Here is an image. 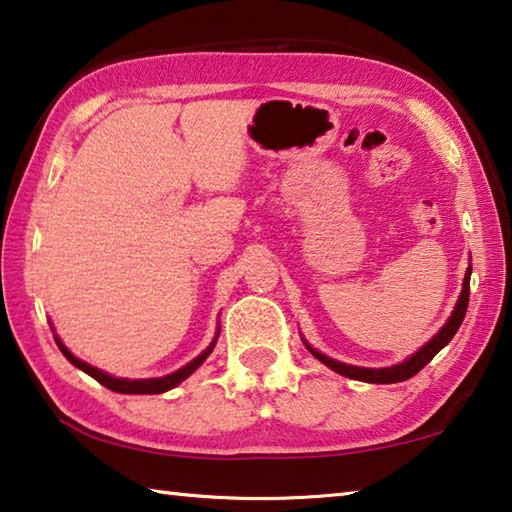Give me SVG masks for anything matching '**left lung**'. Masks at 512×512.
Returning a JSON list of instances; mask_svg holds the SVG:
<instances>
[{
  "label": "left lung",
  "instance_id": "obj_1",
  "mask_svg": "<svg viewBox=\"0 0 512 512\" xmlns=\"http://www.w3.org/2000/svg\"><path fill=\"white\" fill-rule=\"evenodd\" d=\"M470 275H472V266H467L465 271V280H463V291L461 296H458L456 307L452 311V316H449L447 323L443 325V329L433 336V339L422 345V348L411 354L409 359L397 363V366L391 368H359V366H348V363H341V361H334L325 357V354H320L318 350L311 348V345L305 341L307 350L314 354V357L325 363L327 368H332L334 372H339L343 377H350V379H359V381H368V384H397V381H406L411 379L413 375H418V372L427 366V363L436 357V354L445 348V345L454 339V334L458 332V327H461L463 318H465V311H467V302H470Z\"/></svg>",
  "mask_w": 512,
  "mask_h": 512
}]
</instances>
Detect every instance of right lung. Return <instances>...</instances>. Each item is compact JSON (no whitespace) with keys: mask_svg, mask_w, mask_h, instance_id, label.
Wrapping results in <instances>:
<instances>
[{"mask_svg":"<svg viewBox=\"0 0 512 512\" xmlns=\"http://www.w3.org/2000/svg\"><path fill=\"white\" fill-rule=\"evenodd\" d=\"M216 336H219V332H216ZM216 336H214V341L210 343V348H207L203 354H198V357H196L194 361H189L187 366H183V368L176 370V372H171V375H167V377H155V379H119V377H112V375H108V372H103V370H99V368L90 366V363L76 359L74 354L65 348L63 341H60L58 336H54V339H56V345L60 348V352L65 354L69 363H74V366L79 368V370L88 372L90 377H94V379L99 381V384L110 388V391H115V393H128V395H155V393L171 391V388H176V386L180 384V381H185L189 375H192V372H194L198 366H201V363H203L207 357H210V352L214 350V345H216Z\"/></svg>","mask_w":512,"mask_h":512,"instance_id":"add662e5","label":"right lung"}]
</instances>
